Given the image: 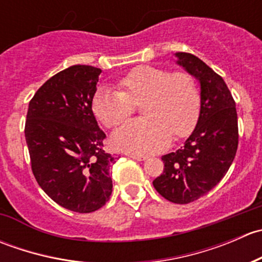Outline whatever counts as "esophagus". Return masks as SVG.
I'll return each instance as SVG.
<instances>
[{"label":"esophagus","mask_w":262,"mask_h":262,"mask_svg":"<svg viewBox=\"0 0 262 262\" xmlns=\"http://www.w3.org/2000/svg\"><path fill=\"white\" fill-rule=\"evenodd\" d=\"M129 157L133 158V160L136 161H144L146 160V156H139V155H129Z\"/></svg>","instance_id":"1"}]
</instances>
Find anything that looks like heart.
I'll use <instances>...</instances> for the list:
<instances>
[{
    "mask_svg": "<svg viewBox=\"0 0 262 262\" xmlns=\"http://www.w3.org/2000/svg\"><path fill=\"white\" fill-rule=\"evenodd\" d=\"M118 90L100 87L91 109L107 128L118 125L141 105L144 119L126 121L113 133L116 149L133 155H149L163 149L172 138L187 136L196 124L200 92L191 75L161 67L141 66L116 82Z\"/></svg>",
    "mask_w": 262,
    "mask_h": 262,
    "instance_id": "1",
    "label": "heart"
}]
</instances>
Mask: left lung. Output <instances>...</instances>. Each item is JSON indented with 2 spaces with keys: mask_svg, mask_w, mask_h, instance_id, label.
I'll list each match as a JSON object with an SVG mask.
<instances>
[{
  "mask_svg": "<svg viewBox=\"0 0 262 262\" xmlns=\"http://www.w3.org/2000/svg\"><path fill=\"white\" fill-rule=\"evenodd\" d=\"M178 64L200 83V113L196 126L176 152L162 156L163 172L153 180L168 202L198 200L223 179L238 147L236 102L226 82L190 53H176Z\"/></svg>",
  "mask_w": 262,
  "mask_h": 262,
  "instance_id": "1",
  "label": "left lung"
}]
</instances>
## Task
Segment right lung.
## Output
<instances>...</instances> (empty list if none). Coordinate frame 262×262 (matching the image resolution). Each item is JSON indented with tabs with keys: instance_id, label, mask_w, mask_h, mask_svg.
Returning a JSON list of instances; mask_svg holds the SVG:
<instances>
[{
	"instance_id": "1",
	"label": "right lung",
	"mask_w": 262,
	"mask_h": 262,
	"mask_svg": "<svg viewBox=\"0 0 262 262\" xmlns=\"http://www.w3.org/2000/svg\"><path fill=\"white\" fill-rule=\"evenodd\" d=\"M101 70L76 64L50 77L29 102L25 138L39 186L60 207L91 213L113 191L104 132L91 109Z\"/></svg>"
}]
</instances>
